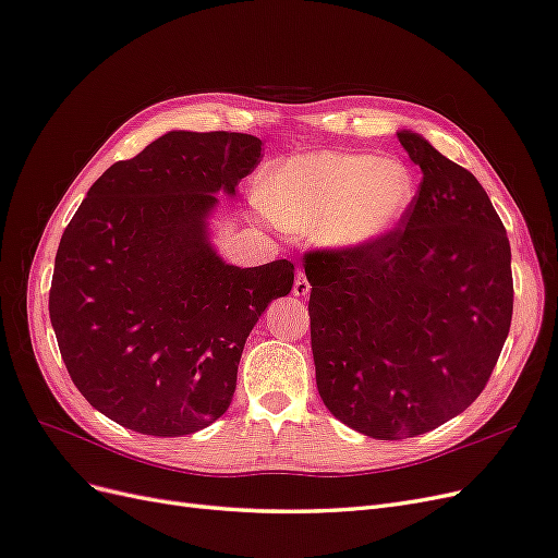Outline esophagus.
<instances>
[{"mask_svg": "<svg viewBox=\"0 0 558 558\" xmlns=\"http://www.w3.org/2000/svg\"><path fill=\"white\" fill-rule=\"evenodd\" d=\"M310 291H312V286H310V281H307V275L302 272V269H298L295 279H293V295L305 298V295H310Z\"/></svg>", "mask_w": 558, "mask_h": 558, "instance_id": "obj_1", "label": "esophagus"}]
</instances>
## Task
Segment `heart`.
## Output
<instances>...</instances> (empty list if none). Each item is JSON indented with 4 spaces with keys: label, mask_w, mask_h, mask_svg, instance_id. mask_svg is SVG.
Wrapping results in <instances>:
<instances>
[{
    "label": "heart",
    "mask_w": 558,
    "mask_h": 558,
    "mask_svg": "<svg viewBox=\"0 0 558 558\" xmlns=\"http://www.w3.org/2000/svg\"><path fill=\"white\" fill-rule=\"evenodd\" d=\"M414 197L410 167L351 150H310L263 174L258 202L277 226L316 232L337 251H361L391 234Z\"/></svg>",
    "instance_id": "1"
}]
</instances>
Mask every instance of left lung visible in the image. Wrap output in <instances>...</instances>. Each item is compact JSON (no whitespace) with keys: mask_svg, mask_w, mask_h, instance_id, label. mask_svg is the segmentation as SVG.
Returning a JSON list of instances; mask_svg holds the SVG:
<instances>
[{"mask_svg":"<svg viewBox=\"0 0 558 558\" xmlns=\"http://www.w3.org/2000/svg\"><path fill=\"white\" fill-rule=\"evenodd\" d=\"M400 228L361 251L305 256L316 388L335 418L377 440L424 435L492 377L512 324V253L492 199L421 134Z\"/></svg>","mask_w":558,"mask_h":558,"instance_id":"8db88e82","label":"left lung"}]
</instances>
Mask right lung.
<instances>
[{
    "mask_svg": "<svg viewBox=\"0 0 558 558\" xmlns=\"http://www.w3.org/2000/svg\"><path fill=\"white\" fill-rule=\"evenodd\" d=\"M242 132L174 130L99 177L64 228L48 312L72 381L130 430L181 437L228 408L251 328L293 289V263H223L216 193L260 162Z\"/></svg>",
    "mask_w": 558,
    "mask_h": 558,
    "instance_id": "obj_1",
    "label": "right lung"
}]
</instances>
